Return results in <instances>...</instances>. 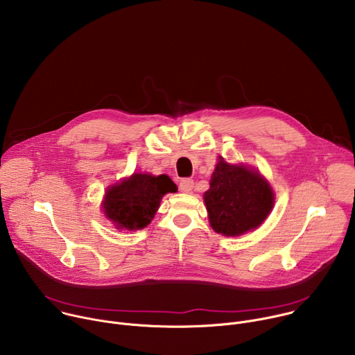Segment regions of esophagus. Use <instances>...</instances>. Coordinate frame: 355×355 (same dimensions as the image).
<instances>
[{
  "instance_id": "esophagus-1",
  "label": "esophagus",
  "mask_w": 355,
  "mask_h": 355,
  "mask_svg": "<svg viewBox=\"0 0 355 355\" xmlns=\"http://www.w3.org/2000/svg\"><path fill=\"white\" fill-rule=\"evenodd\" d=\"M193 188V180L191 178H184L180 181V191L181 192H185V193H189Z\"/></svg>"
}]
</instances>
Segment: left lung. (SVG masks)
Returning a JSON list of instances; mask_svg holds the SVG:
<instances>
[{"label":"left lung","instance_id":"left-lung-1","mask_svg":"<svg viewBox=\"0 0 355 355\" xmlns=\"http://www.w3.org/2000/svg\"><path fill=\"white\" fill-rule=\"evenodd\" d=\"M204 200L212 229L240 236L257 229L274 207V191L259 171L219 157Z\"/></svg>","mask_w":355,"mask_h":355}]
</instances>
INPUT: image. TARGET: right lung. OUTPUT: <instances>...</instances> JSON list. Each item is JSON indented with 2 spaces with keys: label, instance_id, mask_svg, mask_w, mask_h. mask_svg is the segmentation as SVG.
<instances>
[{
  "label": "right lung",
  "instance_id": "1",
  "mask_svg": "<svg viewBox=\"0 0 355 355\" xmlns=\"http://www.w3.org/2000/svg\"><path fill=\"white\" fill-rule=\"evenodd\" d=\"M175 191L177 185L168 175L135 173L107 189L103 202L104 214L116 229L139 230L155 218L162 198Z\"/></svg>",
  "mask_w": 355,
  "mask_h": 355
}]
</instances>
